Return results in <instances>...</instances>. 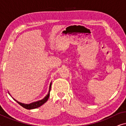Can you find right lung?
<instances>
[{"label":"right lung","mask_w":126,"mask_h":126,"mask_svg":"<svg viewBox=\"0 0 126 126\" xmlns=\"http://www.w3.org/2000/svg\"><path fill=\"white\" fill-rule=\"evenodd\" d=\"M51 82H50V84L49 92H48L47 94H46V96L44 98V99L42 100H40L31 103H30V104H25V103H22L20 102H19V101H18L15 99H14L13 97V98L15 101H16V102L18 103L22 107H23V108H26V109H27V110L35 109V108H38V107H41V106H42V105L44 104V103H45L46 101H47V100L49 99V97L50 96V89H51ZM10 95H11V94H10Z\"/></svg>","instance_id":"add662e5"}]
</instances>
